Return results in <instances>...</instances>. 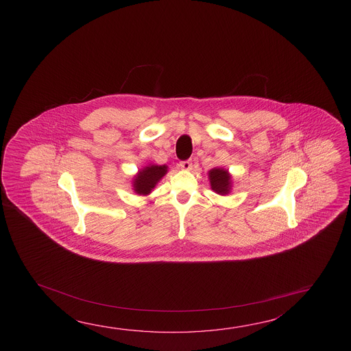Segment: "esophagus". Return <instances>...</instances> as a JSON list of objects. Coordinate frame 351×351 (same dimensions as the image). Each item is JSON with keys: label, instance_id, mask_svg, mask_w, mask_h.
Returning a JSON list of instances; mask_svg holds the SVG:
<instances>
[{"label": "esophagus", "instance_id": "esophagus-1", "mask_svg": "<svg viewBox=\"0 0 351 351\" xmlns=\"http://www.w3.org/2000/svg\"><path fill=\"white\" fill-rule=\"evenodd\" d=\"M180 167L184 170H191L192 169V160H184L180 162Z\"/></svg>", "mask_w": 351, "mask_h": 351}]
</instances>
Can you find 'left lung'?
Returning a JSON list of instances; mask_svg holds the SVG:
<instances>
[{"label":"left lung","instance_id":"8db88e82","mask_svg":"<svg viewBox=\"0 0 351 351\" xmlns=\"http://www.w3.org/2000/svg\"><path fill=\"white\" fill-rule=\"evenodd\" d=\"M212 190L219 195H226L230 190V175L224 169H213L209 171Z\"/></svg>","mask_w":351,"mask_h":351}]
</instances>
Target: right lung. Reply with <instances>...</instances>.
<instances>
[{"label":"right lung","mask_w":351,"mask_h":351,"mask_svg":"<svg viewBox=\"0 0 351 351\" xmlns=\"http://www.w3.org/2000/svg\"><path fill=\"white\" fill-rule=\"evenodd\" d=\"M167 171V167L165 165H149L144 167L143 170L139 171L138 175L134 178V182H133L134 191L138 195H148Z\"/></svg>","instance_id":"add662e5"}]
</instances>
